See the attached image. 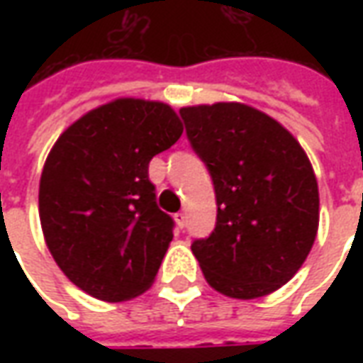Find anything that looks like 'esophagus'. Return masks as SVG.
<instances>
[{
    "label": "esophagus",
    "instance_id": "obj_1",
    "mask_svg": "<svg viewBox=\"0 0 363 363\" xmlns=\"http://www.w3.org/2000/svg\"><path fill=\"white\" fill-rule=\"evenodd\" d=\"M174 223H177V228H184L186 225V213L184 212H179L174 213Z\"/></svg>",
    "mask_w": 363,
    "mask_h": 363
}]
</instances>
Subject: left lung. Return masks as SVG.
<instances>
[{
  "instance_id": "1",
  "label": "left lung",
  "mask_w": 363,
  "mask_h": 363,
  "mask_svg": "<svg viewBox=\"0 0 363 363\" xmlns=\"http://www.w3.org/2000/svg\"><path fill=\"white\" fill-rule=\"evenodd\" d=\"M186 134L212 174L218 221L192 243L206 281L233 299L280 289L303 267L319 229V186L305 150L245 103L182 106Z\"/></svg>"
}]
</instances>
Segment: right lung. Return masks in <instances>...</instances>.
<instances>
[{"label": "right lung", "mask_w": 363, "mask_h": 363, "mask_svg": "<svg viewBox=\"0 0 363 363\" xmlns=\"http://www.w3.org/2000/svg\"><path fill=\"white\" fill-rule=\"evenodd\" d=\"M181 134L167 103L118 96L52 145L38 186L40 225L52 259L85 294L120 303L153 284L173 220L159 210L147 169Z\"/></svg>", "instance_id": "1"}]
</instances>
